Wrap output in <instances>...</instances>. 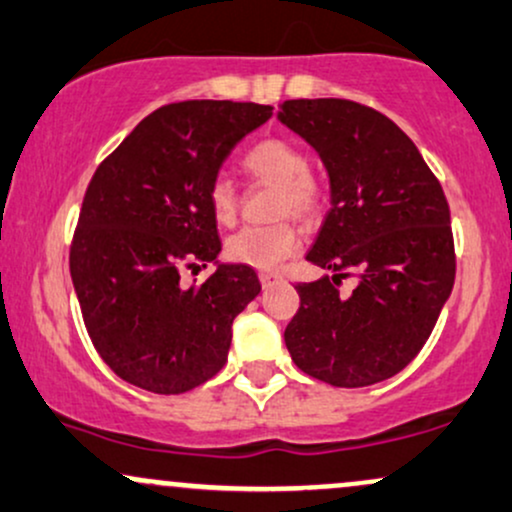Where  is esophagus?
<instances>
[{
	"label": "esophagus",
	"mask_w": 512,
	"mask_h": 512,
	"mask_svg": "<svg viewBox=\"0 0 512 512\" xmlns=\"http://www.w3.org/2000/svg\"><path fill=\"white\" fill-rule=\"evenodd\" d=\"M260 281H262V286H264V289H269V286L279 284V281H281V276H279V274H272V272H262V274H260Z\"/></svg>",
	"instance_id": "1"
}]
</instances>
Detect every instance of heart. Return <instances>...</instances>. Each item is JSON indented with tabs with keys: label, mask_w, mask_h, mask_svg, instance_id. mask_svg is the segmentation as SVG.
I'll use <instances>...</instances> for the list:
<instances>
[{
	"label": "heart",
	"mask_w": 512,
	"mask_h": 512,
	"mask_svg": "<svg viewBox=\"0 0 512 512\" xmlns=\"http://www.w3.org/2000/svg\"><path fill=\"white\" fill-rule=\"evenodd\" d=\"M243 170L255 180L279 185L276 214H293L310 221L320 214L325 187L308 170V156L289 139L269 137L252 144L243 154ZM209 207L219 223H233L238 214V190L231 178L219 175L209 185ZM301 248V236L289 221L272 226H245L228 238L226 255L233 262L255 269H276Z\"/></svg>",
	"instance_id": "obj_1"
}]
</instances>
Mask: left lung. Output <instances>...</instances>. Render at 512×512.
<instances>
[{
  "mask_svg": "<svg viewBox=\"0 0 512 512\" xmlns=\"http://www.w3.org/2000/svg\"><path fill=\"white\" fill-rule=\"evenodd\" d=\"M279 120L320 154L332 192L305 260L334 276L296 286L286 349L322 383H383L419 354L455 284L448 199L414 142L368 105L298 98ZM349 268L359 284L344 297Z\"/></svg>",
  "mask_w": 512,
  "mask_h": 512,
  "instance_id": "obj_1",
  "label": "left lung"
}]
</instances>
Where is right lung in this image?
Wrapping results in <instances>:
<instances>
[{
	"mask_svg": "<svg viewBox=\"0 0 512 512\" xmlns=\"http://www.w3.org/2000/svg\"><path fill=\"white\" fill-rule=\"evenodd\" d=\"M272 105L182 101L146 115L96 168L69 272L101 358L156 395H180L223 368L238 313L260 293L248 264H220L185 290L182 268L221 252L209 185ZM219 263V262H217Z\"/></svg>",
	"mask_w": 512,
	"mask_h": 512,
	"instance_id": "right-lung-1",
	"label": "right lung"
}]
</instances>
